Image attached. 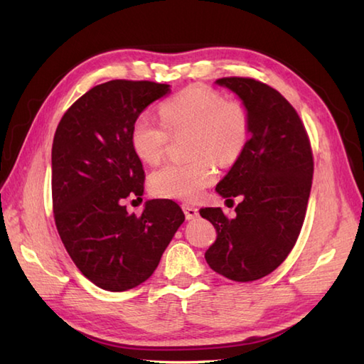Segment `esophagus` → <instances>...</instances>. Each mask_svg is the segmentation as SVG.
Returning <instances> with one entry per match:
<instances>
[{
  "instance_id": "obj_1",
  "label": "esophagus",
  "mask_w": 364,
  "mask_h": 364,
  "mask_svg": "<svg viewBox=\"0 0 364 364\" xmlns=\"http://www.w3.org/2000/svg\"><path fill=\"white\" fill-rule=\"evenodd\" d=\"M183 211H184V215H186L188 220H194L198 215L197 208L192 206V205H188V203L183 205Z\"/></svg>"
}]
</instances>
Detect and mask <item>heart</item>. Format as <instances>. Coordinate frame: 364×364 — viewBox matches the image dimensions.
<instances>
[{
    "instance_id": "b5f03b06",
    "label": "heart",
    "mask_w": 364,
    "mask_h": 364,
    "mask_svg": "<svg viewBox=\"0 0 364 364\" xmlns=\"http://www.w3.org/2000/svg\"><path fill=\"white\" fill-rule=\"evenodd\" d=\"M166 127L150 114H141L131 127V146L136 156L156 164L164 156L168 132L191 129L192 161L167 162L150 176L154 196L197 200L215 178L211 158L220 166L233 164L250 139L249 112L239 102H225L219 92L194 84L178 92L161 106Z\"/></svg>"
}]
</instances>
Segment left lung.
<instances>
[{
	"mask_svg": "<svg viewBox=\"0 0 364 364\" xmlns=\"http://www.w3.org/2000/svg\"><path fill=\"white\" fill-rule=\"evenodd\" d=\"M250 117V139L215 191L241 197L236 218L205 208L218 239L206 250L210 267L235 282H253L282 264L304 225L313 180V153L299 114L280 92L252 78H222Z\"/></svg>",
	"mask_w": 364,
	"mask_h": 364,
	"instance_id": "8db88e82",
	"label": "left lung"
}]
</instances>
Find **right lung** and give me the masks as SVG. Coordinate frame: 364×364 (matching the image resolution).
Returning a JSON list of instances; mask_svg holds the SVG:
<instances>
[{"mask_svg": "<svg viewBox=\"0 0 364 364\" xmlns=\"http://www.w3.org/2000/svg\"><path fill=\"white\" fill-rule=\"evenodd\" d=\"M168 84L114 80L68 107L51 150L53 211L65 250L98 288L122 292L149 280L184 222L172 200H149L128 214L123 200L144 194V167L131 127Z\"/></svg>", "mask_w": 364, "mask_h": 364, "instance_id": "right-lung-1", "label": "right lung"}]
</instances>
